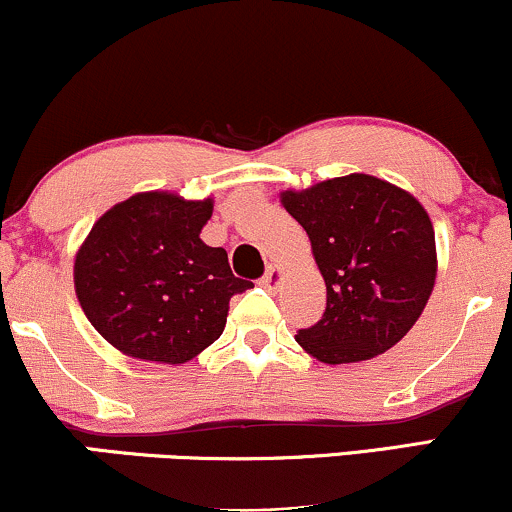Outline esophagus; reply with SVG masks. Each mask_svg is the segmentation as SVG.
Returning a JSON list of instances; mask_svg holds the SVG:
<instances>
[{
    "label": "esophagus",
    "instance_id": "obj_1",
    "mask_svg": "<svg viewBox=\"0 0 512 512\" xmlns=\"http://www.w3.org/2000/svg\"><path fill=\"white\" fill-rule=\"evenodd\" d=\"M281 279H284V269L276 267V264H272V267H269L267 272H264V276L260 279V284L264 286V289L276 291L281 286Z\"/></svg>",
    "mask_w": 512,
    "mask_h": 512
}]
</instances>
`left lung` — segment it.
<instances>
[{"instance_id":"obj_1","label":"left lung","mask_w":512,"mask_h":512,"mask_svg":"<svg viewBox=\"0 0 512 512\" xmlns=\"http://www.w3.org/2000/svg\"><path fill=\"white\" fill-rule=\"evenodd\" d=\"M281 204L308 233L327 286L322 320L298 330L296 342L332 366L392 349L436 284V233L419 199L351 173L281 192Z\"/></svg>"}]
</instances>
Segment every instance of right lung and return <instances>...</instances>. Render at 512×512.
<instances>
[{"label": "right lung", "mask_w": 512, "mask_h": 512, "mask_svg": "<svg viewBox=\"0 0 512 512\" xmlns=\"http://www.w3.org/2000/svg\"><path fill=\"white\" fill-rule=\"evenodd\" d=\"M211 199L139 192L93 223L74 260V289L98 334L122 354L185 363L221 337L228 301L250 289L223 248L199 233Z\"/></svg>", "instance_id": "right-lung-1"}]
</instances>
